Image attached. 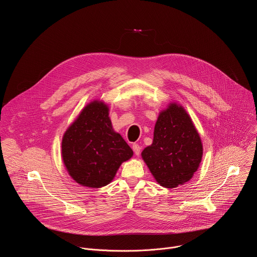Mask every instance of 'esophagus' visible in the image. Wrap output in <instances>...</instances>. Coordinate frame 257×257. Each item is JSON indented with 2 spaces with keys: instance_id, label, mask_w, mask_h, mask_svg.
<instances>
[{
  "instance_id": "34e87169",
  "label": "esophagus",
  "mask_w": 257,
  "mask_h": 257,
  "mask_svg": "<svg viewBox=\"0 0 257 257\" xmlns=\"http://www.w3.org/2000/svg\"><path fill=\"white\" fill-rule=\"evenodd\" d=\"M132 149H133V152H134V154H135L136 156H139V155H140L141 148H140V146H139L137 143H134V144L132 145Z\"/></svg>"
}]
</instances>
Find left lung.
Returning a JSON list of instances; mask_svg holds the SVG:
<instances>
[{
    "instance_id": "left-lung-1",
    "label": "left lung",
    "mask_w": 257,
    "mask_h": 257,
    "mask_svg": "<svg viewBox=\"0 0 257 257\" xmlns=\"http://www.w3.org/2000/svg\"><path fill=\"white\" fill-rule=\"evenodd\" d=\"M142 159L160 185L174 188L189 181L202 158L200 137L185 109L172 103L156 123L154 142Z\"/></svg>"
}]
</instances>
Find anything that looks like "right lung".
Listing matches in <instances>:
<instances>
[{
  "label": "right lung",
  "instance_id": "obj_1",
  "mask_svg": "<svg viewBox=\"0 0 257 257\" xmlns=\"http://www.w3.org/2000/svg\"><path fill=\"white\" fill-rule=\"evenodd\" d=\"M62 156L70 176L77 183L99 188L113 180L133 152L122 136L114 132L107 106L92 101L65 132Z\"/></svg>",
  "mask_w": 257,
  "mask_h": 257
}]
</instances>
